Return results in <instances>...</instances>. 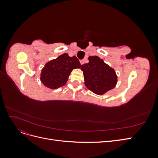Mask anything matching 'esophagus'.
Returning a JSON list of instances; mask_svg holds the SVG:
<instances>
[{"label": "esophagus", "mask_w": 158, "mask_h": 158, "mask_svg": "<svg viewBox=\"0 0 158 158\" xmlns=\"http://www.w3.org/2000/svg\"><path fill=\"white\" fill-rule=\"evenodd\" d=\"M85 59L81 60H80V64H84L85 63Z\"/></svg>", "instance_id": "obj_1"}]
</instances>
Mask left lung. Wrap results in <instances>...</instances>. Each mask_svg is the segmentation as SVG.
Instances as JSON below:
<instances>
[{
	"label": "left lung",
	"instance_id": "obj_1",
	"mask_svg": "<svg viewBox=\"0 0 158 158\" xmlns=\"http://www.w3.org/2000/svg\"><path fill=\"white\" fill-rule=\"evenodd\" d=\"M89 63L81 66L86 88L98 95L113 89L117 83L115 71L98 56L88 57Z\"/></svg>",
	"mask_w": 158,
	"mask_h": 158
}]
</instances>
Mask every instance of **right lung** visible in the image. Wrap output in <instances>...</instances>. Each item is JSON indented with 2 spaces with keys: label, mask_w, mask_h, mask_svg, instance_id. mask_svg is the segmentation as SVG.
<instances>
[{
  "label": "right lung",
  "mask_w": 158,
  "mask_h": 158,
  "mask_svg": "<svg viewBox=\"0 0 158 158\" xmlns=\"http://www.w3.org/2000/svg\"><path fill=\"white\" fill-rule=\"evenodd\" d=\"M81 64L75 56H69L64 53L47 63L41 70L40 80L45 86L57 89L67 82L73 69H80Z\"/></svg>",
  "instance_id": "1"
}]
</instances>
